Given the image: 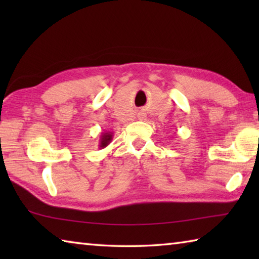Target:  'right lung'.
<instances>
[{
  "instance_id": "add662e5",
  "label": "right lung",
  "mask_w": 259,
  "mask_h": 259,
  "mask_svg": "<svg viewBox=\"0 0 259 259\" xmlns=\"http://www.w3.org/2000/svg\"><path fill=\"white\" fill-rule=\"evenodd\" d=\"M113 139V133L111 131H105V133L102 134L99 139V147L100 148H105L107 145H109V143L112 142Z\"/></svg>"
}]
</instances>
